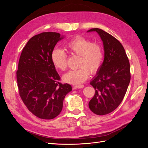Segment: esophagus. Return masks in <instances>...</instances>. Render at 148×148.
<instances>
[{
    "mask_svg": "<svg viewBox=\"0 0 148 148\" xmlns=\"http://www.w3.org/2000/svg\"><path fill=\"white\" fill-rule=\"evenodd\" d=\"M84 85L83 84H81V85H76V86H74V89H81V88H84Z\"/></svg>",
    "mask_w": 148,
    "mask_h": 148,
    "instance_id": "obj_1",
    "label": "esophagus"
}]
</instances>
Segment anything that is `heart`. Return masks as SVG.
Wrapping results in <instances>:
<instances>
[{
  "label": "heart",
  "instance_id": "b5f03b06",
  "mask_svg": "<svg viewBox=\"0 0 148 148\" xmlns=\"http://www.w3.org/2000/svg\"><path fill=\"white\" fill-rule=\"evenodd\" d=\"M65 48L71 54L79 56L78 66L79 68L70 70L65 73L62 77L64 82L76 85L82 84L88 78L90 71L92 73H95L101 66L104 52L99 43L91 42L86 38L77 36L67 42ZM51 60L57 69L61 71L66 70V55L61 49H53L51 53Z\"/></svg>",
  "mask_w": 148,
  "mask_h": 148
}]
</instances>
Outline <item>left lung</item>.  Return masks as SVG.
I'll return each mask as SVG.
<instances>
[{
	"instance_id": "left-lung-1",
	"label": "left lung",
	"mask_w": 148,
	"mask_h": 148,
	"mask_svg": "<svg viewBox=\"0 0 148 148\" xmlns=\"http://www.w3.org/2000/svg\"><path fill=\"white\" fill-rule=\"evenodd\" d=\"M103 42L104 59L90 84L95 95L89 107L95 114L102 115L114 111L122 102L130 82V63L125 49L118 40L99 28H92Z\"/></svg>"
}]
</instances>
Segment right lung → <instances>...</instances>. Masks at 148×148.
I'll return each mask as SVG.
<instances>
[{"mask_svg": "<svg viewBox=\"0 0 148 148\" xmlns=\"http://www.w3.org/2000/svg\"><path fill=\"white\" fill-rule=\"evenodd\" d=\"M64 36L42 33L31 38L21 53L16 71L19 94L31 113L42 119H52L62 110L65 96L72 88L59 82L60 77L51 60V53Z\"/></svg>", "mask_w": 148, "mask_h": 148, "instance_id": "obj_1", "label": "right lung"}]
</instances>
